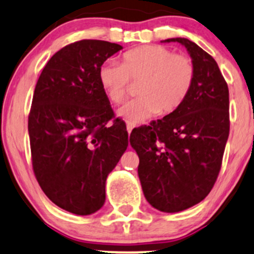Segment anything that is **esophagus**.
I'll return each instance as SVG.
<instances>
[{
	"instance_id": "34e87169",
	"label": "esophagus",
	"mask_w": 254,
	"mask_h": 254,
	"mask_svg": "<svg viewBox=\"0 0 254 254\" xmlns=\"http://www.w3.org/2000/svg\"><path fill=\"white\" fill-rule=\"evenodd\" d=\"M133 127H135V124H132V123H127V132H131V131H132V129Z\"/></svg>"
}]
</instances>
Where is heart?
<instances>
[{"label":"heart","mask_w":254,"mask_h":254,"mask_svg":"<svg viewBox=\"0 0 254 254\" xmlns=\"http://www.w3.org/2000/svg\"><path fill=\"white\" fill-rule=\"evenodd\" d=\"M196 69L190 57L176 55L161 45H144L127 51L123 63L106 62L99 69V82L110 101L124 100L130 80L138 83V99L118 110L119 117L138 123L159 113L167 116L185 103L193 86Z\"/></svg>","instance_id":"obj_1"}]
</instances>
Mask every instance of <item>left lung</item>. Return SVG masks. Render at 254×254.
<instances>
[{
  "label": "left lung",
  "mask_w": 254,
  "mask_h": 254,
  "mask_svg": "<svg viewBox=\"0 0 254 254\" xmlns=\"http://www.w3.org/2000/svg\"><path fill=\"white\" fill-rule=\"evenodd\" d=\"M190 55L193 86L176 112L133 129L145 199L164 212H179L209 194L220 173L229 136V92L216 61L186 38H171Z\"/></svg>",
  "instance_id": "1"
}]
</instances>
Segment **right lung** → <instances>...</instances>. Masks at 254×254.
<instances>
[{
  "instance_id": "1",
  "label": "right lung",
  "mask_w": 254,
  "mask_h": 254,
  "mask_svg": "<svg viewBox=\"0 0 254 254\" xmlns=\"http://www.w3.org/2000/svg\"><path fill=\"white\" fill-rule=\"evenodd\" d=\"M123 46L84 39L64 46L44 66L30 116L32 165L44 193L75 215L94 214L105 185L127 148V131L115 117L99 69Z\"/></svg>"
}]
</instances>
